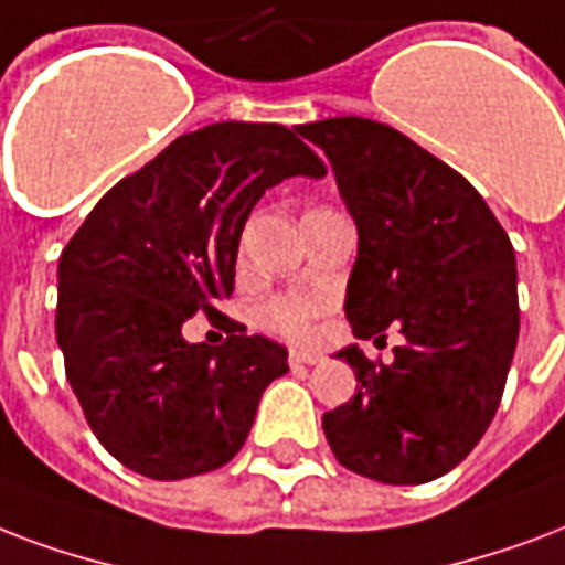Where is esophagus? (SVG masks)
<instances>
[{"label": "esophagus", "mask_w": 565, "mask_h": 565, "mask_svg": "<svg viewBox=\"0 0 565 565\" xmlns=\"http://www.w3.org/2000/svg\"><path fill=\"white\" fill-rule=\"evenodd\" d=\"M321 360H323L321 353H315V351H291V353H288V362H291V365H318Z\"/></svg>", "instance_id": "1"}]
</instances>
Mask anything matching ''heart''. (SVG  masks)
<instances>
[{"label": "heart", "mask_w": 565, "mask_h": 565, "mask_svg": "<svg viewBox=\"0 0 565 565\" xmlns=\"http://www.w3.org/2000/svg\"><path fill=\"white\" fill-rule=\"evenodd\" d=\"M327 312V300L323 297H303L288 295L274 297L259 309V321L270 332L288 335V339H306L312 332V323L318 315Z\"/></svg>", "instance_id": "obj_1"}]
</instances>
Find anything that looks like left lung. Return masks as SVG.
<instances>
[{"instance_id": "8db88e82", "label": "left lung", "mask_w": 565, "mask_h": 565, "mask_svg": "<svg viewBox=\"0 0 565 565\" xmlns=\"http://www.w3.org/2000/svg\"><path fill=\"white\" fill-rule=\"evenodd\" d=\"M321 147L360 250L344 315L356 339H386L395 360L351 344L335 356L356 395L323 413L335 460L362 478L415 487L460 466L487 433L519 342L515 253L469 179L406 135L365 117L297 126Z\"/></svg>"}]
</instances>
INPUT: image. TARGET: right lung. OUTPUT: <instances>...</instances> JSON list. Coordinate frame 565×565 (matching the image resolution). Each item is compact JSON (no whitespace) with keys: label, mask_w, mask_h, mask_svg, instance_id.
<instances>
[{"label":"right lung","mask_w":565,"mask_h":565,"mask_svg":"<svg viewBox=\"0 0 565 565\" xmlns=\"http://www.w3.org/2000/svg\"><path fill=\"white\" fill-rule=\"evenodd\" d=\"M327 177L279 124H212L161 150L94 205L58 262L55 335L103 448L152 480L226 466L288 351L226 318V342H185L182 323L233 295L253 205L282 179Z\"/></svg>","instance_id":"1"}]
</instances>
